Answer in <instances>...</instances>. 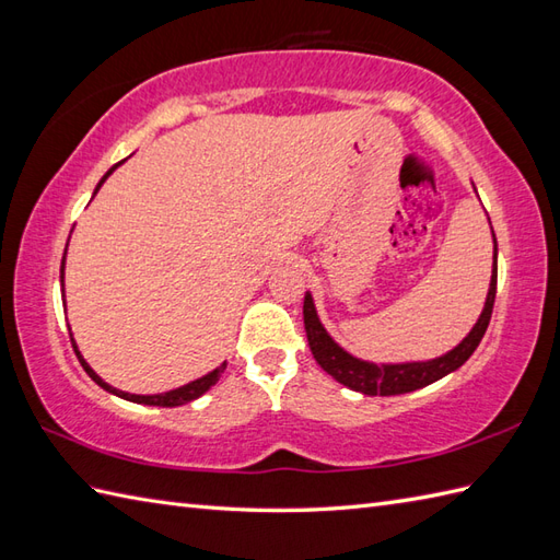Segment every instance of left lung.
Instances as JSON below:
<instances>
[{"label":"left lung","mask_w":560,"mask_h":560,"mask_svg":"<svg viewBox=\"0 0 560 560\" xmlns=\"http://www.w3.org/2000/svg\"><path fill=\"white\" fill-rule=\"evenodd\" d=\"M493 243H495V235H493ZM495 287H498V265H495V255H493L491 289H489V299H486L479 323L474 325V329L469 331L467 339L459 343V347H455L450 353L440 355V359H433V361L375 365V363H365V361L353 359L351 353L343 351L339 343H335V339H331L325 331L323 323H319V317L315 313L311 293H305V301H303L307 343H311V351L315 355V361L323 365V371H327L331 377L339 380L341 385H347L355 392H363V395H380V397L404 395V392L421 389L425 385L435 383V380L445 377L447 373L457 371V368L467 361L474 351H477L481 337L486 335V327H489V323H491V313H493V303H495Z\"/></svg>","instance_id":"1"}]
</instances>
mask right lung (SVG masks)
<instances>
[{"instance_id": "right-lung-1", "label": "right lung", "mask_w": 560, "mask_h": 560, "mask_svg": "<svg viewBox=\"0 0 560 560\" xmlns=\"http://www.w3.org/2000/svg\"><path fill=\"white\" fill-rule=\"evenodd\" d=\"M117 165L120 163H115L113 168L105 173V177H108ZM105 177L103 180L98 183V187H96V192L101 189V185L105 183ZM62 279H65V257H62ZM65 287V283H62ZM71 347H74V351H77V355H79V363L83 365V371L89 373V377L93 380V383L96 385H101L103 389H108V392H113V395H117V397H122V399H127V401H137V404H153V407H183V404H187V401H192V399H197V397H201L205 395V392L211 387V385H217V380L221 377V373L225 371V363L223 365H219L217 371H211L209 375H205V377H199V380H195V383H189V385H183V387H177V389H171V392H163V395H129V392H122V389H115V387H110L108 383H103V380L91 371V365L83 361V355L79 353V349H77V343H74V339H71Z\"/></svg>"}]
</instances>
